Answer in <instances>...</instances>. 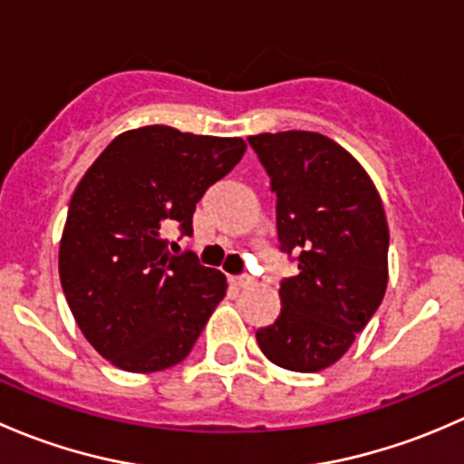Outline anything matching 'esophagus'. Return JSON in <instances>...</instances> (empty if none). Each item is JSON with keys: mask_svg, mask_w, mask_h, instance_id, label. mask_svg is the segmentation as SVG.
I'll list each match as a JSON object with an SVG mask.
<instances>
[{"mask_svg": "<svg viewBox=\"0 0 464 464\" xmlns=\"http://www.w3.org/2000/svg\"><path fill=\"white\" fill-rule=\"evenodd\" d=\"M231 283L236 285V287H249V285L254 283V278H251V276H233Z\"/></svg>", "mask_w": 464, "mask_h": 464, "instance_id": "1", "label": "esophagus"}]
</instances>
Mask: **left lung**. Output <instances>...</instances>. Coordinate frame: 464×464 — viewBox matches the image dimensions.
<instances>
[{
    "instance_id": "left-lung-1",
    "label": "left lung",
    "mask_w": 464,
    "mask_h": 464,
    "mask_svg": "<svg viewBox=\"0 0 464 464\" xmlns=\"http://www.w3.org/2000/svg\"><path fill=\"white\" fill-rule=\"evenodd\" d=\"M276 193L280 251L298 274L280 283V314L256 332L271 363L319 372L368 325L388 285V224L362 163L319 132L249 137Z\"/></svg>"
}]
</instances>
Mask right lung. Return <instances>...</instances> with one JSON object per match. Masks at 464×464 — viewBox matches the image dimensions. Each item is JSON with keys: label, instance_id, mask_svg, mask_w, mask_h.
I'll return each instance as SVG.
<instances>
[{"label": "right lung", "instance_id": "add662e5", "mask_svg": "<svg viewBox=\"0 0 464 464\" xmlns=\"http://www.w3.org/2000/svg\"><path fill=\"white\" fill-rule=\"evenodd\" d=\"M246 143L168 125L119 134L73 190L60 240V283L98 354L128 372H157L188 357L227 276L163 231L193 233L195 206L227 177Z\"/></svg>", "mask_w": 464, "mask_h": 464}]
</instances>
